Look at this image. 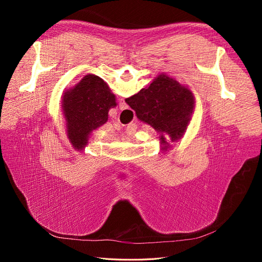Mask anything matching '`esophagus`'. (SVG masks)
Wrapping results in <instances>:
<instances>
[{
    "instance_id": "esophagus-1",
    "label": "esophagus",
    "mask_w": 262,
    "mask_h": 262,
    "mask_svg": "<svg viewBox=\"0 0 262 262\" xmlns=\"http://www.w3.org/2000/svg\"><path fill=\"white\" fill-rule=\"evenodd\" d=\"M119 108H120L121 110H123V109H126V108H128V105L125 104V100H124L123 98H121L120 100H119Z\"/></svg>"
}]
</instances>
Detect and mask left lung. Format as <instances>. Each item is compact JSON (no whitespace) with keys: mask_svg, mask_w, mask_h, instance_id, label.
<instances>
[{"mask_svg":"<svg viewBox=\"0 0 262 262\" xmlns=\"http://www.w3.org/2000/svg\"><path fill=\"white\" fill-rule=\"evenodd\" d=\"M117 106L115 95L99 76L85 75L75 87L64 93L63 113L71 143L82 149L91 132L108 120L110 108Z\"/></svg>","mask_w":262,"mask_h":262,"instance_id":"8db88e82","label":"left lung"}]
</instances>
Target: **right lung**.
<instances>
[{
	"label": "right lung",
	"mask_w": 262,
	"mask_h": 262,
	"mask_svg": "<svg viewBox=\"0 0 262 262\" xmlns=\"http://www.w3.org/2000/svg\"><path fill=\"white\" fill-rule=\"evenodd\" d=\"M125 102L137 114L141 121L152 125L161 133V141L167 149L164 133L171 142L184 134L194 107V98L188 87L179 84L175 78L166 74L158 75L147 89L126 98Z\"/></svg>",
	"instance_id": "right-lung-1"
}]
</instances>
